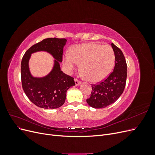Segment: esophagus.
Returning <instances> with one entry per match:
<instances>
[{
  "mask_svg": "<svg viewBox=\"0 0 155 155\" xmlns=\"http://www.w3.org/2000/svg\"><path fill=\"white\" fill-rule=\"evenodd\" d=\"M74 81H75V84H76V85H80L81 81H79L78 79H74Z\"/></svg>",
  "mask_w": 155,
  "mask_h": 155,
  "instance_id": "esophagus-1",
  "label": "esophagus"
}]
</instances>
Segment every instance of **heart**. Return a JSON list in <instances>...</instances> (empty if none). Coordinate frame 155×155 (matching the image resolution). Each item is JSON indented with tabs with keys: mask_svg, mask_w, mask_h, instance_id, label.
<instances>
[{
	"mask_svg": "<svg viewBox=\"0 0 155 155\" xmlns=\"http://www.w3.org/2000/svg\"><path fill=\"white\" fill-rule=\"evenodd\" d=\"M81 63V69L88 80L99 82L105 79L114 66L115 54L109 45L88 43L75 45L70 54H65L64 64L72 71Z\"/></svg>",
	"mask_w": 155,
	"mask_h": 155,
	"instance_id": "1",
	"label": "heart"
}]
</instances>
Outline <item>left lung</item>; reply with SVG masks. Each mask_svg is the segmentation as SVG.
Returning <instances> with one entry per match:
<instances>
[{"label":"left lung","instance_id":"1","mask_svg":"<svg viewBox=\"0 0 155 155\" xmlns=\"http://www.w3.org/2000/svg\"><path fill=\"white\" fill-rule=\"evenodd\" d=\"M112 48L115 54L113 71L104 81L92 85L91 97L87 104L95 109H103L111 105L122 94L126 84L127 63L121 50L113 43Z\"/></svg>","mask_w":155,"mask_h":155}]
</instances>
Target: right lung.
<instances>
[{"label": "right lung", "instance_id": "right-lung-1", "mask_svg": "<svg viewBox=\"0 0 155 155\" xmlns=\"http://www.w3.org/2000/svg\"><path fill=\"white\" fill-rule=\"evenodd\" d=\"M66 39L47 38L43 39L28 50L21 61V81L22 88L29 100L36 106L46 109H54L62 106L66 100L67 91L74 85V78L61 70L60 63L63 60V47ZM44 51L50 53L55 59L52 71L46 77L32 76L29 68L31 54Z\"/></svg>", "mask_w": 155, "mask_h": 155}]
</instances>
